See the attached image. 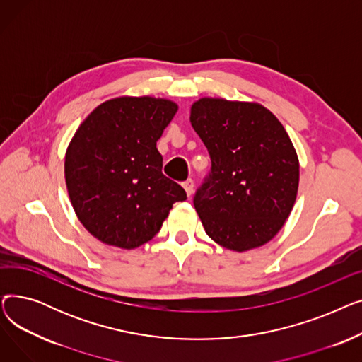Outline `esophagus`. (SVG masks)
Returning <instances> with one entry per match:
<instances>
[{
	"mask_svg": "<svg viewBox=\"0 0 362 362\" xmlns=\"http://www.w3.org/2000/svg\"><path fill=\"white\" fill-rule=\"evenodd\" d=\"M183 187L186 191V195L191 197L194 194V180L192 179H187L186 182H183Z\"/></svg>",
	"mask_w": 362,
	"mask_h": 362,
	"instance_id": "esophagus-1",
	"label": "esophagus"
}]
</instances>
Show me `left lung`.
<instances>
[{
    "instance_id": "left-lung-1",
    "label": "left lung",
    "mask_w": 362,
    "mask_h": 362,
    "mask_svg": "<svg viewBox=\"0 0 362 362\" xmlns=\"http://www.w3.org/2000/svg\"><path fill=\"white\" fill-rule=\"evenodd\" d=\"M191 124L211 157L194 199L206 235L235 252L270 242L298 195L299 160L288 132L258 103L211 97L192 104Z\"/></svg>"
}]
</instances>
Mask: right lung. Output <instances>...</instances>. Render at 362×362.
<instances>
[{"mask_svg": "<svg viewBox=\"0 0 362 362\" xmlns=\"http://www.w3.org/2000/svg\"><path fill=\"white\" fill-rule=\"evenodd\" d=\"M179 105L156 97L104 101L67 146L64 177L73 210L105 245L135 250L154 238L173 204L186 199L163 175L157 141Z\"/></svg>", "mask_w": 362, "mask_h": 362, "instance_id": "obj_1", "label": "right lung"}]
</instances>
